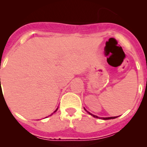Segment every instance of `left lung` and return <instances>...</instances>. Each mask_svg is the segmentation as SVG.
<instances>
[{"label": "left lung", "mask_w": 147, "mask_h": 147, "mask_svg": "<svg viewBox=\"0 0 147 147\" xmlns=\"http://www.w3.org/2000/svg\"><path fill=\"white\" fill-rule=\"evenodd\" d=\"M85 109V110H86V109L85 108H84ZM87 111V110H86ZM87 112L88 113L90 114V115H93V117H95V118H99V117H98V116H97V115H93V114H91L90 113H89L88 112V111H87ZM118 116H115V117H107V118H102V119H104V120H108V119H115V118H117Z\"/></svg>", "instance_id": "1"}]
</instances>
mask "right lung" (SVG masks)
<instances>
[{
    "label": "right lung",
    "instance_id": "obj_1",
    "mask_svg": "<svg viewBox=\"0 0 147 147\" xmlns=\"http://www.w3.org/2000/svg\"><path fill=\"white\" fill-rule=\"evenodd\" d=\"M0 80H1V79H0ZM57 109H58V108H57ZM57 110H55V111H54V113H55V112H56V111H57Z\"/></svg>",
    "mask_w": 147,
    "mask_h": 147
}]
</instances>
